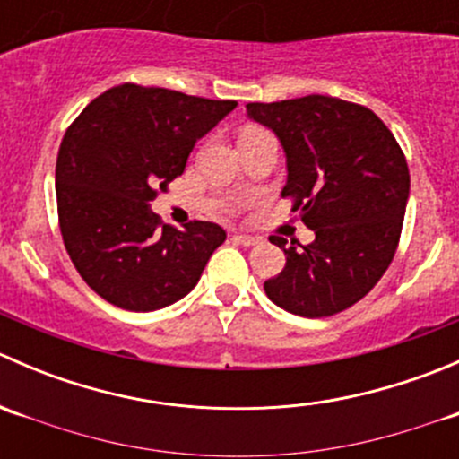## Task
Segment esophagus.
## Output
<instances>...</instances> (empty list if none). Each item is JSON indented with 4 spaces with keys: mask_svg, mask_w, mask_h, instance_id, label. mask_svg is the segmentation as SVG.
Here are the masks:
<instances>
[{
    "mask_svg": "<svg viewBox=\"0 0 459 459\" xmlns=\"http://www.w3.org/2000/svg\"><path fill=\"white\" fill-rule=\"evenodd\" d=\"M233 242L235 244H242V247H255V244H259V239L253 238V235L238 233V235H233Z\"/></svg>",
    "mask_w": 459,
    "mask_h": 459,
    "instance_id": "34e87169",
    "label": "esophagus"
}]
</instances>
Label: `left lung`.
<instances>
[{
  "label": "left lung",
  "mask_w": 459,
  "mask_h": 459,
  "mask_svg": "<svg viewBox=\"0 0 459 459\" xmlns=\"http://www.w3.org/2000/svg\"><path fill=\"white\" fill-rule=\"evenodd\" d=\"M247 115L284 148L286 186L304 224L307 247L271 242L286 266L264 281L268 299L302 317L353 307L386 273L400 242L411 178L404 152L373 110L326 95L247 104Z\"/></svg>",
  "instance_id": "8db88e82"
}]
</instances>
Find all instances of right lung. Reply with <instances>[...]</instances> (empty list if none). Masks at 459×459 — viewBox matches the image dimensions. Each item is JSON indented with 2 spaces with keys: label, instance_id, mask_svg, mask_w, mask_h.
<instances>
[{
  "label": "right lung",
  "instance_id": "add662e5",
  "mask_svg": "<svg viewBox=\"0 0 459 459\" xmlns=\"http://www.w3.org/2000/svg\"><path fill=\"white\" fill-rule=\"evenodd\" d=\"M235 106L122 84L95 97L66 131L55 170L59 229L80 275L106 302L148 313L195 289L226 230L212 221L160 224L151 202Z\"/></svg>",
  "mask_w": 459,
  "mask_h": 459
}]
</instances>
